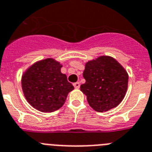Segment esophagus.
Returning a JSON list of instances; mask_svg holds the SVG:
<instances>
[{
    "instance_id": "esophagus-1",
    "label": "esophagus",
    "mask_w": 152,
    "mask_h": 152,
    "mask_svg": "<svg viewBox=\"0 0 152 152\" xmlns=\"http://www.w3.org/2000/svg\"><path fill=\"white\" fill-rule=\"evenodd\" d=\"M73 86H74V87L76 88V89H79L80 87V84L79 82H76V83H75L74 84H73Z\"/></svg>"
}]
</instances>
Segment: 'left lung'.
<instances>
[{
  "label": "left lung",
  "instance_id": "left-lung-1",
  "mask_svg": "<svg viewBox=\"0 0 152 152\" xmlns=\"http://www.w3.org/2000/svg\"><path fill=\"white\" fill-rule=\"evenodd\" d=\"M86 83L80 90L86 96L88 103L96 112H106L122 101L127 92L129 75L114 58L101 56L85 65Z\"/></svg>",
  "mask_w": 152,
  "mask_h": 152
}]
</instances>
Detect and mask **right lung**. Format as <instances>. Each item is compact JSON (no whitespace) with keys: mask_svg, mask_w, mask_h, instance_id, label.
Segmentation results:
<instances>
[{"mask_svg":"<svg viewBox=\"0 0 152 152\" xmlns=\"http://www.w3.org/2000/svg\"><path fill=\"white\" fill-rule=\"evenodd\" d=\"M62 64L53 58L39 60L22 75L23 95L34 109L43 113L58 110L74 87L61 72Z\"/></svg>","mask_w":152,"mask_h":152,"instance_id":"obj_1","label":"right lung"}]
</instances>
